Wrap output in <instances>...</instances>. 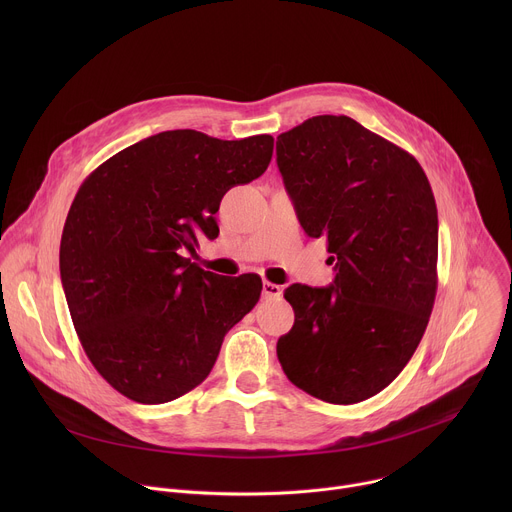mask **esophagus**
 Returning a JSON list of instances; mask_svg holds the SVG:
<instances>
[{
    "mask_svg": "<svg viewBox=\"0 0 512 512\" xmlns=\"http://www.w3.org/2000/svg\"><path fill=\"white\" fill-rule=\"evenodd\" d=\"M263 296L269 298V300L279 298V296H281V285L271 283V281H265V283H263Z\"/></svg>",
    "mask_w": 512,
    "mask_h": 512,
    "instance_id": "1",
    "label": "esophagus"
}]
</instances>
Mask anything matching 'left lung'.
Wrapping results in <instances>:
<instances>
[{"label":"left lung","instance_id":"obj_1","mask_svg":"<svg viewBox=\"0 0 512 512\" xmlns=\"http://www.w3.org/2000/svg\"><path fill=\"white\" fill-rule=\"evenodd\" d=\"M277 168L310 237L336 261L328 287L294 283L296 320L277 340L287 379L350 405L405 369L437 289V208L419 162L346 115H318L277 137Z\"/></svg>","mask_w":512,"mask_h":512}]
</instances>
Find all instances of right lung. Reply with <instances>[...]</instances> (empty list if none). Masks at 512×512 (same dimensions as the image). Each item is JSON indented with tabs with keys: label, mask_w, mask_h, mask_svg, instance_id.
Listing matches in <instances>:
<instances>
[{
	"label": "right lung",
	"mask_w": 512,
	"mask_h": 512,
	"mask_svg": "<svg viewBox=\"0 0 512 512\" xmlns=\"http://www.w3.org/2000/svg\"><path fill=\"white\" fill-rule=\"evenodd\" d=\"M271 154V135L162 131L79 188L60 241L64 296L93 367L127 399L160 405L198 387L259 302V275H216L186 253L218 237L223 196L259 178Z\"/></svg>",
	"instance_id": "1"
}]
</instances>
